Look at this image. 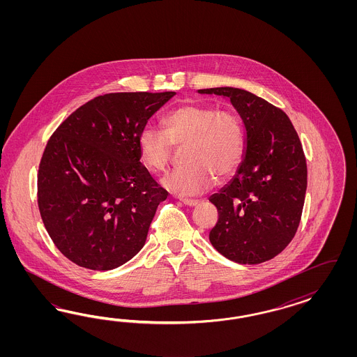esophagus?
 Returning a JSON list of instances; mask_svg holds the SVG:
<instances>
[{
	"mask_svg": "<svg viewBox=\"0 0 357 357\" xmlns=\"http://www.w3.org/2000/svg\"><path fill=\"white\" fill-rule=\"evenodd\" d=\"M184 206H196L199 204V200H192V199H183L182 200Z\"/></svg>",
	"mask_w": 357,
	"mask_h": 357,
	"instance_id": "1",
	"label": "esophagus"
}]
</instances>
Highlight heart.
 <instances>
[{
    "label": "heart",
    "mask_w": 357,
    "mask_h": 357,
    "mask_svg": "<svg viewBox=\"0 0 357 357\" xmlns=\"http://www.w3.org/2000/svg\"><path fill=\"white\" fill-rule=\"evenodd\" d=\"M162 130L142 128L137 149L148 170L162 172L172 160L174 146H184L185 165L161 181L167 191L178 196L206 192L215 176L220 182L225 181L242 162L245 130L233 109L185 103L163 116Z\"/></svg>",
    "instance_id": "1"
}]
</instances>
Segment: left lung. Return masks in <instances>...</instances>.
<instances>
[{
    "instance_id": "left-lung-1",
    "label": "left lung",
    "mask_w": 357,
    "mask_h": 357,
    "mask_svg": "<svg viewBox=\"0 0 357 357\" xmlns=\"http://www.w3.org/2000/svg\"><path fill=\"white\" fill-rule=\"evenodd\" d=\"M230 99L246 130V151L233 179L209 197L218 221L212 246L239 264L275 258L292 241L303 215L307 169L287 114L237 87L197 90Z\"/></svg>"
}]
</instances>
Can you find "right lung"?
<instances>
[{
	"label": "right lung",
	"instance_id": "1",
	"mask_svg": "<svg viewBox=\"0 0 357 357\" xmlns=\"http://www.w3.org/2000/svg\"><path fill=\"white\" fill-rule=\"evenodd\" d=\"M174 96H99L70 114L47 142L38 206L56 248L77 266L114 270L145 245L167 191L140 162L137 137Z\"/></svg>",
	"mask_w": 357,
	"mask_h": 357
}]
</instances>
